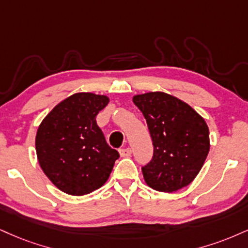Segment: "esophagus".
Returning a JSON list of instances; mask_svg holds the SVG:
<instances>
[{"mask_svg": "<svg viewBox=\"0 0 248 248\" xmlns=\"http://www.w3.org/2000/svg\"><path fill=\"white\" fill-rule=\"evenodd\" d=\"M120 156L121 157H129L132 155V149L130 148H126V149H120Z\"/></svg>", "mask_w": 248, "mask_h": 248, "instance_id": "34e87169", "label": "esophagus"}]
</instances>
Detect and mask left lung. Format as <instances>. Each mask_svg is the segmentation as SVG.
I'll use <instances>...</instances> for the list:
<instances>
[{
  "instance_id": "1",
  "label": "left lung",
  "mask_w": 248,
  "mask_h": 248,
  "mask_svg": "<svg viewBox=\"0 0 248 248\" xmlns=\"http://www.w3.org/2000/svg\"><path fill=\"white\" fill-rule=\"evenodd\" d=\"M133 101L144 115L154 144L153 159L142 168L145 183L165 193L188 186L210 149L204 119L188 104L165 92L136 94Z\"/></svg>"
}]
</instances>
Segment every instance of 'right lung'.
Wrapping results in <instances>:
<instances>
[{"instance_id": "add662e5", "label": "right lung", "mask_w": 248, "mask_h": 248, "mask_svg": "<svg viewBox=\"0 0 248 248\" xmlns=\"http://www.w3.org/2000/svg\"><path fill=\"white\" fill-rule=\"evenodd\" d=\"M108 101L107 95L78 92L59 103L38 128L40 168L65 194L80 196L100 188L120 157L95 121Z\"/></svg>"}]
</instances>
